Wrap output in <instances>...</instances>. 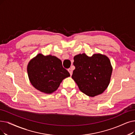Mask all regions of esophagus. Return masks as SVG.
Here are the masks:
<instances>
[{
  "label": "esophagus",
  "mask_w": 135,
  "mask_h": 135,
  "mask_svg": "<svg viewBox=\"0 0 135 135\" xmlns=\"http://www.w3.org/2000/svg\"><path fill=\"white\" fill-rule=\"evenodd\" d=\"M68 71L69 72L70 74V75H71L72 74H73V70H72L71 68H69V69H68Z\"/></svg>",
  "instance_id": "1"
}]
</instances>
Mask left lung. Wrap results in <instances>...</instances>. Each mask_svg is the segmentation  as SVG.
<instances>
[{"label":"left lung","instance_id":"left-lung-1","mask_svg":"<svg viewBox=\"0 0 135 135\" xmlns=\"http://www.w3.org/2000/svg\"><path fill=\"white\" fill-rule=\"evenodd\" d=\"M75 69L72 78L80 90L90 97L102 94L109 86L112 68L109 59L95 54L89 57L85 54L74 57Z\"/></svg>","mask_w":135,"mask_h":135}]
</instances>
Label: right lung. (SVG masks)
<instances>
[{"label":"right lung","instance_id":"1","mask_svg":"<svg viewBox=\"0 0 135 135\" xmlns=\"http://www.w3.org/2000/svg\"><path fill=\"white\" fill-rule=\"evenodd\" d=\"M30 81L41 92L51 94L56 91L63 79L70 76L60 59L39 54L30 61L27 68Z\"/></svg>","mask_w":135,"mask_h":135}]
</instances>
